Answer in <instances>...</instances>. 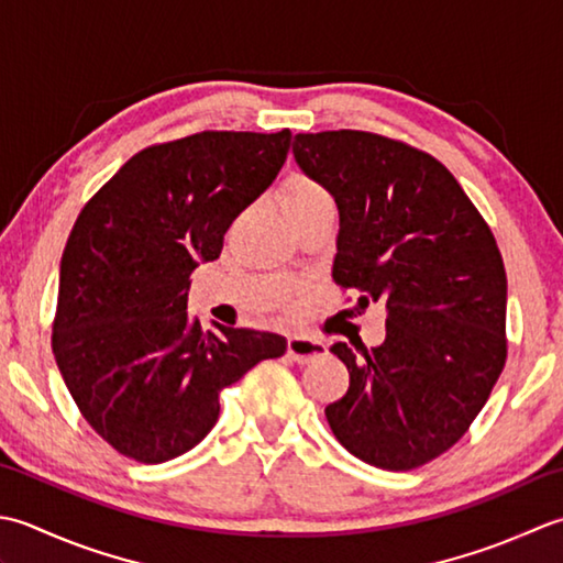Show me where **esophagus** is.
<instances>
[{"instance_id": "1", "label": "esophagus", "mask_w": 563, "mask_h": 563, "mask_svg": "<svg viewBox=\"0 0 563 563\" xmlns=\"http://www.w3.org/2000/svg\"><path fill=\"white\" fill-rule=\"evenodd\" d=\"M286 352H289V357L296 362V364H308L313 362L318 357H323V354L328 352L325 345L316 338H289V342H286Z\"/></svg>"}]
</instances>
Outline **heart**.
Masks as SVG:
<instances>
[{"instance_id": "1", "label": "heart", "mask_w": 563, "mask_h": 563, "mask_svg": "<svg viewBox=\"0 0 563 563\" xmlns=\"http://www.w3.org/2000/svg\"><path fill=\"white\" fill-rule=\"evenodd\" d=\"M330 197L328 191L318 185L316 179L306 175H291L284 181L282 189V209L286 218H296L318 209V206H328Z\"/></svg>"}]
</instances>
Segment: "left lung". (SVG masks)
I'll return each instance as SVG.
<instances>
[{
	"label": "left lung",
	"instance_id": "1",
	"mask_svg": "<svg viewBox=\"0 0 563 563\" xmlns=\"http://www.w3.org/2000/svg\"><path fill=\"white\" fill-rule=\"evenodd\" d=\"M294 157L338 203L332 279L386 303L378 347L332 354L350 388L325 408L362 462L408 472L450 450L486 406L508 354V279L490 228L432 155L364 131L298 133Z\"/></svg>",
	"mask_w": 563,
	"mask_h": 563
}]
</instances>
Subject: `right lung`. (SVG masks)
I'll use <instances>...</instances> for the list:
<instances>
[{
	"label": "right lung",
	"instance_id": "obj_1",
	"mask_svg": "<svg viewBox=\"0 0 563 563\" xmlns=\"http://www.w3.org/2000/svg\"><path fill=\"white\" fill-rule=\"evenodd\" d=\"M291 131H203L133 155L82 213L60 260L53 354L85 420L113 450L163 464L216 426L218 394L277 332L203 330L191 272L221 255L235 218L277 179Z\"/></svg>",
	"mask_w": 563,
	"mask_h": 563
}]
</instances>
